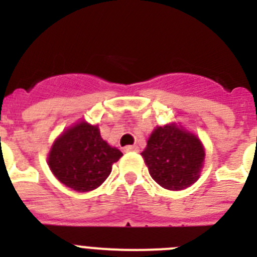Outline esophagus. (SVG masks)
I'll return each mask as SVG.
<instances>
[{"label":"esophagus","mask_w":257,"mask_h":257,"mask_svg":"<svg viewBox=\"0 0 257 257\" xmlns=\"http://www.w3.org/2000/svg\"><path fill=\"white\" fill-rule=\"evenodd\" d=\"M124 152H139V147L138 145H128L123 149Z\"/></svg>","instance_id":"1"}]
</instances>
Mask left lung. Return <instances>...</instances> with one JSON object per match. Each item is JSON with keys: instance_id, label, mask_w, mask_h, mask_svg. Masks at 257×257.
<instances>
[{"instance_id": "obj_1", "label": "left lung", "mask_w": 257, "mask_h": 257, "mask_svg": "<svg viewBox=\"0 0 257 257\" xmlns=\"http://www.w3.org/2000/svg\"><path fill=\"white\" fill-rule=\"evenodd\" d=\"M142 156L157 184L183 190L199 179L206 153L198 136L171 122L152 131Z\"/></svg>"}]
</instances>
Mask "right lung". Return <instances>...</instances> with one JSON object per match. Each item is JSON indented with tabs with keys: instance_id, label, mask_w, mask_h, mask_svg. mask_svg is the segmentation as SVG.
I'll list each match as a JSON object with an SVG mask.
<instances>
[{
	"instance_id": "add662e5",
	"label": "right lung",
	"mask_w": 257,
	"mask_h": 257,
	"mask_svg": "<svg viewBox=\"0 0 257 257\" xmlns=\"http://www.w3.org/2000/svg\"><path fill=\"white\" fill-rule=\"evenodd\" d=\"M123 156L101 138L97 124L79 121L58 136L47 156L56 179L76 192L96 189L112 172L113 163Z\"/></svg>"
}]
</instances>
